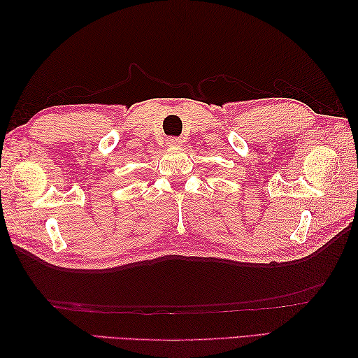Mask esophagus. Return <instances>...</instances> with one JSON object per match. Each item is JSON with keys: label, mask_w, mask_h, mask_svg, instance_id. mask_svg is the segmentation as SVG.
<instances>
[{"label": "esophagus", "mask_w": 358, "mask_h": 358, "mask_svg": "<svg viewBox=\"0 0 358 358\" xmlns=\"http://www.w3.org/2000/svg\"><path fill=\"white\" fill-rule=\"evenodd\" d=\"M166 143H167V146H171V148H177V146H180V144L183 143V141H181L180 136H169V138L166 140Z\"/></svg>", "instance_id": "esophagus-1"}]
</instances>
